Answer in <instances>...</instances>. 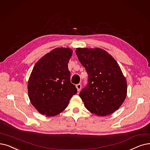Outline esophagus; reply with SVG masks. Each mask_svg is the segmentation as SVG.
I'll list each match as a JSON object with an SVG mask.
<instances>
[{
	"instance_id": "obj_1",
	"label": "esophagus",
	"mask_w": 150,
	"mask_h": 150,
	"mask_svg": "<svg viewBox=\"0 0 150 150\" xmlns=\"http://www.w3.org/2000/svg\"><path fill=\"white\" fill-rule=\"evenodd\" d=\"M76 88L77 89V91L78 92H79V91L81 90V84H78L76 85Z\"/></svg>"
}]
</instances>
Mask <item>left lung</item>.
Returning <instances> with one entry per match:
<instances>
[{"label": "left lung", "mask_w": 150, "mask_h": 150, "mask_svg": "<svg viewBox=\"0 0 150 150\" xmlns=\"http://www.w3.org/2000/svg\"><path fill=\"white\" fill-rule=\"evenodd\" d=\"M76 54L88 74L89 83L80 93L91 113L105 116L118 110L127 96V81L118 62L99 48H77Z\"/></svg>", "instance_id": "obj_1"}]
</instances>
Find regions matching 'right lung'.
<instances>
[{"label":"right lung","instance_id":"right-lung-1","mask_svg":"<svg viewBox=\"0 0 150 150\" xmlns=\"http://www.w3.org/2000/svg\"><path fill=\"white\" fill-rule=\"evenodd\" d=\"M72 53L71 48H56L42 56L33 67L28 83V96L40 114L49 117L61 113L76 93L68 69Z\"/></svg>","mask_w":150,"mask_h":150}]
</instances>
